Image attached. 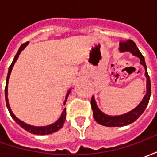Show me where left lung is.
<instances>
[{
  "label": "left lung",
  "mask_w": 157,
  "mask_h": 157,
  "mask_svg": "<svg viewBox=\"0 0 157 157\" xmlns=\"http://www.w3.org/2000/svg\"><path fill=\"white\" fill-rule=\"evenodd\" d=\"M119 50L121 52L129 51L131 52L132 54L135 56H137L140 58V64H141L144 67H145V75L146 76V89L147 92L146 94L144 97V98L141 101V102L139 104L135 109H133L130 112L127 113L125 114L120 116H109L106 115L105 113L100 110L98 108V106L96 104L95 99L94 97L92 96V100H91V106H92V109L93 111V117L95 118V120L99 124H102L103 126H108V127H120V126H125L129 124H131L133 122H135L137 118L141 115L143 112L145 111L146 107L148 105L149 100H150V97H151V81H150V76L147 72V69H146V65H145V58L142 55L140 51L139 50L137 46L135 44L134 41H132L130 39H128L126 41H121L119 44Z\"/></svg>",
  "instance_id": "8db88e82"
}]
</instances>
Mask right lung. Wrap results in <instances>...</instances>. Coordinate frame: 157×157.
Returning <instances> with one entry per match:
<instances>
[{"label": "right lung", "mask_w": 157, "mask_h": 157, "mask_svg": "<svg viewBox=\"0 0 157 157\" xmlns=\"http://www.w3.org/2000/svg\"><path fill=\"white\" fill-rule=\"evenodd\" d=\"M29 44V42H26L24 44H22L21 46H20V48H19L18 51L17 53L16 54L15 57H14V59H13V61L10 65V67H9L8 70V74H7V77H6V87H5V98H6V107H7V109H8V111L10 113V114L12 116V118L14 119V121L19 124L22 128H24L25 130L27 131H29V133H32V134H34V135H49V134H52V133H55V132L58 131L59 128H61L63 127V125H64V123H65V109L63 110V112H62V114L60 116V118H59L57 121L54 123L53 124L48 125V126H44V127H36V126H32V125H29L25 124L24 122L21 121L20 119L17 118L14 114H13V113L12 112V110H11V108H10V106H9L8 103V98H7V84H8V80H9V76H10V74H11V72H12V67H13V65L15 64V62L17 61V59L18 58L19 55H20V53L22 51L23 48H25L26 46L28 45ZM71 92V90L69 91L68 93H67V95H66V98H65V101L64 103H65L66 102V99L68 98L69 93Z\"/></svg>", "instance_id": "obj_1"}]
</instances>
